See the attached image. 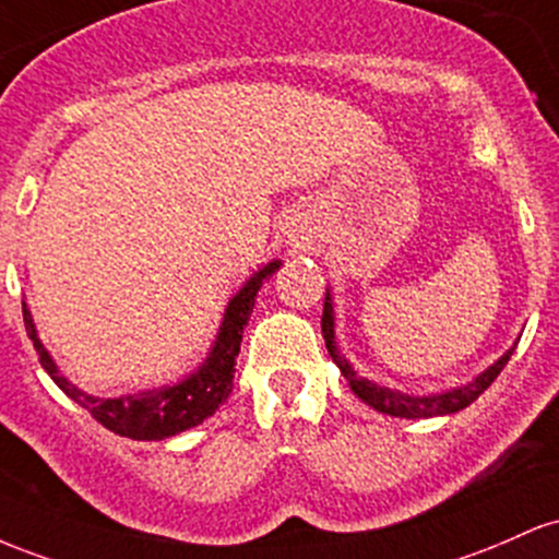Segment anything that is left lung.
Returning <instances> with one entry per match:
<instances>
[{
    "label": "left lung",
    "mask_w": 559,
    "mask_h": 559,
    "mask_svg": "<svg viewBox=\"0 0 559 559\" xmlns=\"http://www.w3.org/2000/svg\"><path fill=\"white\" fill-rule=\"evenodd\" d=\"M322 335H324V343H328L332 361L337 364L341 374L348 380L350 391H354L356 396L364 401V404H369L372 409L382 412V415L404 417V419L441 417V415H454V412L465 409V406L473 404V401L478 399L480 393L499 378V372L504 369V364L510 361L512 350H515V346H512L499 361H493L486 372H480L478 378H475L473 382H467V385L451 388V391H443V393H430V396H409V393H401V391H393V388L378 385V382L359 378V374L354 372V367L346 361V356H343L335 346V311H332L330 290H328V296H324Z\"/></svg>",
    "instance_id": "8db88e82"
}]
</instances>
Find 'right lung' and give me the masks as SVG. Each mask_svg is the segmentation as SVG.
Masks as SVG:
<instances>
[{
  "instance_id": "add662e5",
  "label": "right lung",
  "mask_w": 559,
  "mask_h": 559,
  "mask_svg": "<svg viewBox=\"0 0 559 559\" xmlns=\"http://www.w3.org/2000/svg\"><path fill=\"white\" fill-rule=\"evenodd\" d=\"M277 269L280 261L266 263L229 300L216 343H213L211 354L205 356V361L200 364L195 372L177 382V385H163L155 388V391L129 393V396L118 399H99L79 391L73 382L62 378L58 364L52 361L49 350L44 348L39 335H36L26 300H23V322H26V332L31 341H34L41 367L47 369L49 378L58 382V388L68 399L90 409V415L99 425L118 432V436L134 438V441H163V438L177 436L181 430L195 428V425L211 417L227 401L231 393V380H235V364L237 354H240L242 330H246L263 280L272 277Z\"/></svg>"
}]
</instances>
